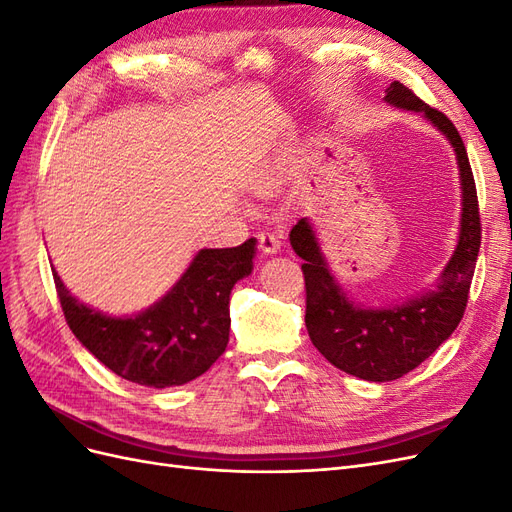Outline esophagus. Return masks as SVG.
I'll return each mask as SVG.
<instances>
[{"label": "esophagus", "instance_id": "34e87169", "mask_svg": "<svg viewBox=\"0 0 512 512\" xmlns=\"http://www.w3.org/2000/svg\"><path fill=\"white\" fill-rule=\"evenodd\" d=\"M258 245H260V250H262V254H275L277 250H280V239H277L273 232H269V230H262V232H258Z\"/></svg>", "mask_w": 512, "mask_h": 512}]
</instances>
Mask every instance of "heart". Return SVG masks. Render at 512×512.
<instances>
[{"label":"heart","mask_w":512,"mask_h":512,"mask_svg":"<svg viewBox=\"0 0 512 512\" xmlns=\"http://www.w3.org/2000/svg\"><path fill=\"white\" fill-rule=\"evenodd\" d=\"M273 185H275V181L273 179H260L258 183H256V188L260 190V192H269V190H273Z\"/></svg>","instance_id":"obj_1"}]
</instances>
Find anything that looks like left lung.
<instances>
[{"mask_svg":"<svg viewBox=\"0 0 512 512\" xmlns=\"http://www.w3.org/2000/svg\"><path fill=\"white\" fill-rule=\"evenodd\" d=\"M384 100L423 113L457 153L463 209L457 250L444 267L436 288L389 309L356 307L329 273L314 230L301 218L290 230V245L305 262V327L318 352L337 369L369 382L406 376L446 342L463 318L476 258L480 250V213L476 183L457 128L438 108H431L412 89L397 81L386 87Z\"/></svg>","mask_w":512,"mask_h":512,"instance_id":"1","label":"left lung"}]
</instances>
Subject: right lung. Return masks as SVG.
Here are the masks:
<instances>
[{"instance_id":"1","label":"right lung","mask_w":512,"mask_h":512,"mask_svg":"<svg viewBox=\"0 0 512 512\" xmlns=\"http://www.w3.org/2000/svg\"><path fill=\"white\" fill-rule=\"evenodd\" d=\"M256 241L200 250L162 301L111 318L76 301L53 271L57 297L76 339L119 378L166 389L190 382L220 359L230 331V290L252 273Z\"/></svg>"}]
</instances>
